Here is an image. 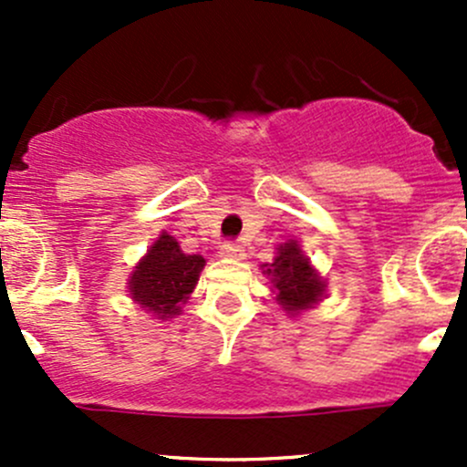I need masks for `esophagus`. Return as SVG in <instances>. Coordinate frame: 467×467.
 I'll return each mask as SVG.
<instances>
[{"instance_id": "esophagus-1", "label": "esophagus", "mask_w": 467, "mask_h": 467, "mask_svg": "<svg viewBox=\"0 0 467 467\" xmlns=\"http://www.w3.org/2000/svg\"><path fill=\"white\" fill-rule=\"evenodd\" d=\"M219 251H221V255L233 257V260H244V255H246V253H244V246L237 242H223L221 244Z\"/></svg>"}]
</instances>
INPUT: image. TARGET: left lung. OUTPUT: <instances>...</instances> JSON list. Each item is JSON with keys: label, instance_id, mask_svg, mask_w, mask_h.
<instances>
[{"label": "left lung", "instance_id": "8db88e82", "mask_svg": "<svg viewBox=\"0 0 467 467\" xmlns=\"http://www.w3.org/2000/svg\"><path fill=\"white\" fill-rule=\"evenodd\" d=\"M264 275H271L273 286L277 291V300L289 314H298L312 307L323 296V282L318 273L309 266L296 242L277 248V257L273 264H264Z\"/></svg>", "mask_w": 467, "mask_h": 467}]
</instances>
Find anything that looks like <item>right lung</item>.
Segmentation results:
<instances>
[{
    "label": "right lung",
    "instance_id": "obj_1",
    "mask_svg": "<svg viewBox=\"0 0 467 467\" xmlns=\"http://www.w3.org/2000/svg\"><path fill=\"white\" fill-rule=\"evenodd\" d=\"M203 266V257L187 255L171 234L162 233L144 260L135 266L129 282L130 296L158 318L176 317L181 314V305H185L194 291Z\"/></svg>",
    "mask_w": 467,
    "mask_h": 467
}]
</instances>
